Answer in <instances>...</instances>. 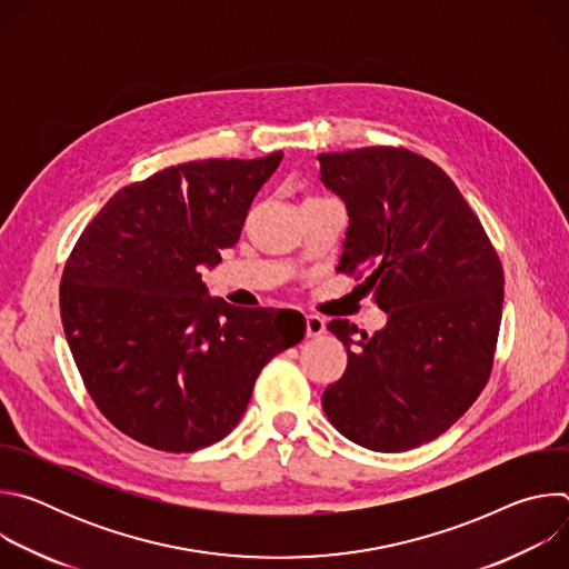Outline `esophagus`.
<instances>
[{
  "label": "esophagus",
  "instance_id": "1",
  "mask_svg": "<svg viewBox=\"0 0 569 569\" xmlns=\"http://www.w3.org/2000/svg\"><path fill=\"white\" fill-rule=\"evenodd\" d=\"M323 331H327V321L319 315H306V336L308 338H319Z\"/></svg>",
  "mask_w": 569,
  "mask_h": 569
}]
</instances>
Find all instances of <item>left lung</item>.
<instances>
[{"label": "left lung", "mask_w": 569, "mask_h": 569, "mask_svg": "<svg viewBox=\"0 0 569 569\" xmlns=\"http://www.w3.org/2000/svg\"><path fill=\"white\" fill-rule=\"evenodd\" d=\"M319 176L342 198L349 227L340 268L387 312L367 336L329 321L347 347L342 378L321 408L353 443L402 452L443 435L491 376L505 272L455 182L430 159L391 146L323 152Z\"/></svg>", "instance_id": "1"}]
</instances>
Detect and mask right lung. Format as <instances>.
I'll return each mask as SVG.
<instances>
[{"label": "right lung", "instance_id": "add662e5", "mask_svg": "<svg viewBox=\"0 0 569 569\" xmlns=\"http://www.w3.org/2000/svg\"><path fill=\"white\" fill-rule=\"evenodd\" d=\"M283 152L202 159L114 193L60 281L62 329L101 415L130 439L196 452L246 415L261 369L301 342L295 310L209 297L200 268L240 238Z\"/></svg>", "mask_w": 569, "mask_h": 569}]
</instances>
